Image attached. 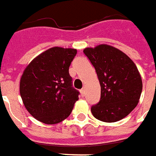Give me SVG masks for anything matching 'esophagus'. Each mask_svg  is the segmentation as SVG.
<instances>
[{"mask_svg":"<svg viewBox=\"0 0 156 156\" xmlns=\"http://www.w3.org/2000/svg\"><path fill=\"white\" fill-rule=\"evenodd\" d=\"M80 95H81L82 97H84V96H85V94H86V92H85V89L83 88V89H81L80 90Z\"/></svg>","mask_w":156,"mask_h":156,"instance_id":"34e87169","label":"esophagus"}]
</instances>
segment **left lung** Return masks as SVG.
I'll use <instances>...</instances> for the list:
<instances>
[{
	"label": "left lung",
	"mask_w": 156,
	"mask_h": 156,
	"mask_svg": "<svg viewBox=\"0 0 156 156\" xmlns=\"http://www.w3.org/2000/svg\"><path fill=\"white\" fill-rule=\"evenodd\" d=\"M84 53L95 67L101 85V100L91 107L97 120L116 122L136 108L142 91V80L136 64L119 49L101 44Z\"/></svg>",
	"instance_id": "1"
}]
</instances>
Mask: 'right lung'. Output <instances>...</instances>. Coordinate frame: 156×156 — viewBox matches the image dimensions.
<instances>
[{
  "label": "right lung",
  "mask_w": 156,
  "mask_h": 156,
  "mask_svg": "<svg viewBox=\"0 0 156 156\" xmlns=\"http://www.w3.org/2000/svg\"><path fill=\"white\" fill-rule=\"evenodd\" d=\"M76 49L52 47L33 59L24 70L20 94L28 112L42 123L54 125L70 115L79 99L69 67Z\"/></svg>",
  "instance_id": "add662e5"
}]
</instances>
